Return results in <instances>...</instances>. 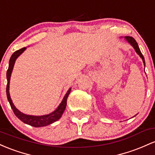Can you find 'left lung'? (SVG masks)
Returning <instances> with one entry per match:
<instances>
[{"instance_id":"8db88e82","label":"left lung","mask_w":155,"mask_h":155,"mask_svg":"<svg viewBox=\"0 0 155 155\" xmlns=\"http://www.w3.org/2000/svg\"><path fill=\"white\" fill-rule=\"evenodd\" d=\"M124 39H126L127 41L128 42H129L130 44L133 47V48L135 49V52H136V53H138L139 55H140V58H142L144 66H145V60H144V57H143V55H142V53H141V52H140V49H139L138 43L136 42V41H135V39H134L133 37H132V36H124Z\"/></svg>"}]
</instances>
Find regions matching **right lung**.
Masks as SVG:
<instances>
[{
	"mask_svg": "<svg viewBox=\"0 0 155 155\" xmlns=\"http://www.w3.org/2000/svg\"><path fill=\"white\" fill-rule=\"evenodd\" d=\"M26 48H21V49L17 50L15 51L13 54L12 55L11 58L9 60V64H8V69L6 72V78H7V86H6V95H7V98L9 102L10 105H11L12 109L13 110L14 114H15V116L18 118L19 119L21 120L22 122L25 123V124L31 125V126L35 127H45L47 125H49L52 123L55 122V121H58V120L61 117L62 114H63L64 110L66 108V106H67V100L68 98V96L70 93L71 88L68 90V91L67 92L66 95L64 96L63 100L61 102V104L59 106L57 107V109L53 111L51 114H48V115H43V116H30V115H26L25 114H22V112H20V110H18L15 107V106L14 105L13 102L11 99L9 94V83H10V78H11L12 72L13 70L14 65H15V61L18 58V56H20V55H21Z\"/></svg>",
	"mask_w": 155,
	"mask_h": 155,
	"instance_id": "obj_1",
	"label": "right lung"
}]
</instances>
